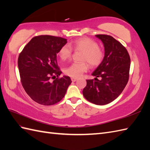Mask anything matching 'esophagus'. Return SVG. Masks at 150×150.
<instances>
[{
	"label": "esophagus",
	"instance_id": "obj_1",
	"mask_svg": "<svg viewBox=\"0 0 150 150\" xmlns=\"http://www.w3.org/2000/svg\"><path fill=\"white\" fill-rule=\"evenodd\" d=\"M71 81L72 82H75V81H76V80H77V79H76V78H74V77H71Z\"/></svg>",
	"mask_w": 150,
	"mask_h": 150
}]
</instances>
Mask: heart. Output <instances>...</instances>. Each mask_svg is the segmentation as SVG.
Returning <instances> with one entry per match:
<instances>
[{
    "mask_svg": "<svg viewBox=\"0 0 150 150\" xmlns=\"http://www.w3.org/2000/svg\"><path fill=\"white\" fill-rule=\"evenodd\" d=\"M72 48L75 52H82L80 56V61L82 62L74 63L66 68V74L71 77L81 76L89 67L87 62L92 67H95L99 66L105 58L104 50L99 47L96 41L90 38L82 37L75 40L72 44ZM72 52L70 46L66 44L60 48L58 55L61 60L66 61L71 58Z\"/></svg>",
    "mask_w": 150,
    "mask_h": 150,
    "instance_id": "obj_1",
    "label": "heart"
}]
</instances>
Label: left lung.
Instances as JSON below:
<instances>
[{"label": "left lung", "instance_id": "8db88e82", "mask_svg": "<svg viewBox=\"0 0 150 150\" xmlns=\"http://www.w3.org/2000/svg\"><path fill=\"white\" fill-rule=\"evenodd\" d=\"M96 36L104 44L105 58L92 74L96 77L95 80H86L82 93L87 101L104 105L117 98L124 89L129 79L130 58L127 50L113 37L105 34Z\"/></svg>", "mask_w": 150, "mask_h": 150}]
</instances>
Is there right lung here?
I'll return each mask as SVG.
<instances>
[{"mask_svg":"<svg viewBox=\"0 0 150 150\" xmlns=\"http://www.w3.org/2000/svg\"><path fill=\"white\" fill-rule=\"evenodd\" d=\"M67 42L66 38L60 37L35 36L19 55L18 64L22 86L38 104L51 106L59 103L71 83L70 76L59 77L61 71L57 63V53Z\"/></svg>","mask_w":150,"mask_h":150,"instance_id":"obj_1","label":"right lung"}]
</instances>
